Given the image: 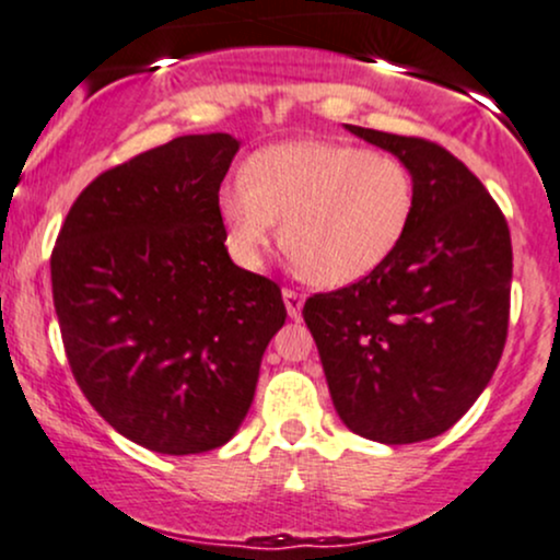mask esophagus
I'll use <instances>...</instances> for the list:
<instances>
[{
  "instance_id": "1",
  "label": "esophagus",
  "mask_w": 560,
  "mask_h": 560,
  "mask_svg": "<svg viewBox=\"0 0 560 560\" xmlns=\"http://www.w3.org/2000/svg\"><path fill=\"white\" fill-rule=\"evenodd\" d=\"M282 301H285L288 314L296 319L301 314V306H304V296H301L299 291H293V288H282Z\"/></svg>"
}]
</instances>
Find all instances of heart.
<instances>
[{
	"instance_id": "heart-1",
	"label": "heart",
	"mask_w": 560,
	"mask_h": 560,
	"mask_svg": "<svg viewBox=\"0 0 560 560\" xmlns=\"http://www.w3.org/2000/svg\"><path fill=\"white\" fill-rule=\"evenodd\" d=\"M412 174L354 144L299 140L250 155L243 182L219 192L230 246L256 264L282 222V248L314 285L343 288L381 267L410 228Z\"/></svg>"
}]
</instances>
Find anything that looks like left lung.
Here are the masks:
<instances>
[{
    "label": "left lung",
    "mask_w": 560,
    "mask_h": 560,
    "mask_svg": "<svg viewBox=\"0 0 560 560\" xmlns=\"http://www.w3.org/2000/svg\"><path fill=\"white\" fill-rule=\"evenodd\" d=\"M347 129L410 168L416 209L373 275L314 293L301 314L347 429L381 444L425 442L466 416L498 370L511 230L479 177L442 144Z\"/></svg>",
    "instance_id": "8db88e82"
}]
</instances>
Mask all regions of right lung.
I'll use <instances>...</instances> for the list:
<instances>
[{"mask_svg": "<svg viewBox=\"0 0 560 560\" xmlns=\"http://www.w3.org/2000/svg\"><path fill=\"white\" fill-rule=\"evenodd\" d=\"M237 148L222 131L187 135L103 172L73 200L49 261L79 388L161 455L235 436L285 323L278 282L224 248L219 187Z\"/></svg>", "mask_w": 560, "mask_h": 560, "instance_id": "obj_1", "label": "right lung"}]
</instances>
